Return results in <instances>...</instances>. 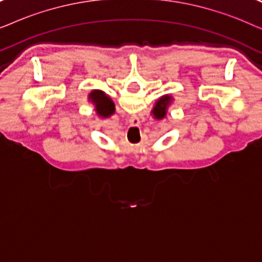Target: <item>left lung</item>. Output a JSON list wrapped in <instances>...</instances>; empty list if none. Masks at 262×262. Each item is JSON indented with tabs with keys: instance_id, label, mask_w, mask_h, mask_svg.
<instances>
[{
	"instance_id": "obj_1",
	"label": "left lung",
	"mask_w": 262,
	"mask_h": 262,
	"mask_svg": "<svg viewBox=\"0 0 262 262\" xmlns=\"http://www.w3.org/2000/svg\"><path fill=\"white\" fill-rule=\"evenodd\" d=\"M173 96L171 95H163L157 100L154 105V108L151 110V116L157 120H162L167 117L168 107L171 105L173 102Z\"/></svg>"
}]
</instances>
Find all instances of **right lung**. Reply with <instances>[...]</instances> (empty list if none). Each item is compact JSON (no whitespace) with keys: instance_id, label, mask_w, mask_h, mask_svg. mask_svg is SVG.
Here are the masks:
<instances>
[{"instance_id":"1","label":"right lung","mask_w":262,"mask_h":262,"mask_svg":"<svg viewBox=\"0 0 262 262\" xmlns=\"http://www.w3.org/2000/svg\"><path fill=\"white\" fill-rule=\"evenodd\" d=\"M88 101L94 105L95 112L100 118H110L116 112V106H114L113 100L110 98L103 91L100 89H93L88 94Z\"/></svg>"}]
</instances>
